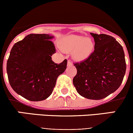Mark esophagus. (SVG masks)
Masks as SVG:
<instances>
[{"instance_id": "34e87169", "label": "esophagus", "mask_w": 133, "mask_h": 133, "mask_svg": "<svg viewBox=\"0 0 133 133\" xmlns=\"http://www.w3.org/2000/svg\"><path fill=\"white\" fill-rule=\"evenodd\" d=\"M73 65V64H72L71 62L70 61V60H68V66H71V65Z\"/></svg>"}]
</instances>
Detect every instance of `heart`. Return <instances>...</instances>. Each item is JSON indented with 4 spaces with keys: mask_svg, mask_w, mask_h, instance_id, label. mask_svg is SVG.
Listing matches in <instances>:
<instances>
[{
    "mask_svg": "<svg viewBox=\"0 0 133 133\" xmlns=\"http://www.w3.org/2000/svg\"><path fill=\"white\" fill-rule=\"evenodd\" d=\"M60 47L64 52H71L77 61H83L89 58L94 51L95 44L90 38L81 35H71L64 37L60 42Z\"/></svg>",
    "mask_w": 133,
    "mask_h": 133,
    "instance_id": "obj_1",
    "label": "heart"
}]
</instances>
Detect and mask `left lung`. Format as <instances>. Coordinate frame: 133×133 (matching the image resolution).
Listing matches in <instances>:
<instances>
[{"mask_svg": "<svg viewBox=\"0 0 133 133\" xmlns=\"http://www.w3.org/2000/svg\"><path fill=\"white\" fill-rule=\"evenodd\" d=\"M95 50L86 60L74 65L77 73L73 80L79 95L91 100H100L118 89L126 71L122 46L105 34L90 33Z\"/></svg>", "mask_w": 133, "mask_h": 133, "instance_id": "8db88e82", "label": "left lung"}]
</instances>
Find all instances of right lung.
<instances>
[{"label": "right lung", "instance_id": "add662e5", "mask_svg": "<svg viewBox=\"0 0 133 133\" xmlns=\"http://www.w3.org/2000/svg\"><path fill=\"white\" fill-rule=\"evenodd\" d=\"M49 34H29L15 43L7 61L8 76L12 89L30 101H42L53 92L58 76L65 71L66 59L52 60L56 52Z\"/></svg>", "mask_w": 133, "mask_h": 133}]
</instances>
